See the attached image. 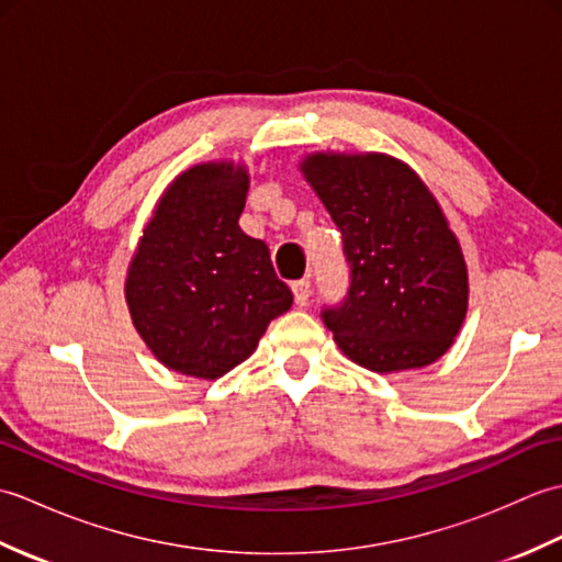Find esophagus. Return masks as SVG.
Listing matches in <instances>:
<instances>
[{"instance_id": "esophagus-1", "label": "esophagus", "mask_w": 562, "mask_h": 562, "mask_svg": "<svg viewBox=\"0 0 562 562\" xmlns=\"http://www.w3.org/2000/svg\"><path fill=\"white\" fill-rule=\"evenodd\" d=\"M292 294H294V304L296 306H306L308 296H312V282L308 280H296L292 284Z\"/></svg>"}]
</instances>
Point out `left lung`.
Wrapping results in <instances>:
<instances>
[{
    "label": "left lung",
    "instance_id": "left-lung-1",
    "mask_svg": "<svg viewBox=\"0 0 562 562\" xmlns=\"http://www.w3.org/2000/svg\"><path fill=\"white\" fill-rule=\"evenodd\" d=\"M300 171L342 234L350 292L324 324L348 360L376 374L445 355L469 312L457 234L408 164L381 151H312Z\"/></svg>",
    "mask_w": 562,
    "mask_h": 562
}]
</instances>
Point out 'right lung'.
Returning <instances> with one entry per match:
<instances>
[{
    "label": "right lung",
    "instance_id": "add662e5",
    "mask_svg": "<svg viewBox=\"0 0 562 562\" xmlns=\"http://www.w3.org/2000/svg\"><path fill=\"white\" fill-rule=\"evenodd\" d=\"M248 183L246 166L226 159L181 171L166 186L130 260V318L171 372L224 376L292 306L268 246L238 226Z\"/></svg>",
    "mask_w": 562,
    "mask_h": 562
}]
</instances>
